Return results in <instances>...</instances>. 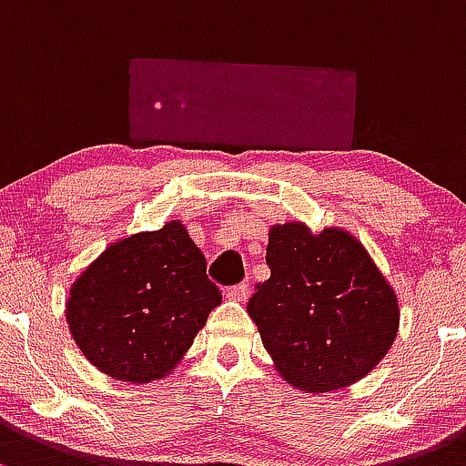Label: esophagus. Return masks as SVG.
<instances>
[{
    "mask_svg": "<svg viewBox=\"0 0 466 466\" xmlns=\"http://www.w3.org/2000/svg\"><path fill=\"white\" fill-rule=\"evenodd\" d=\"M248 286L246 283H237V286L225 288V297L232 299V301H246L248 299Z\"/></svg>",
    "mask_w": 466,
    "mask_h": 466,
    "instance_id": "obj_1",
    "label": "esophagus"
}]
</instances>
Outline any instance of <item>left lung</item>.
Returning a JSON list of instances; mask_svg holds the SVG:
<instances>
[{"label":"left lung","instance_id":"left-lung-1","mask_svg":"<svg viewBox=\"0 0 466 466\" xmlns=\"http://www.w3.org/2000/svg\"><path fill=\"white\" fill-rule=\"evenodd\" d=\"M266 263L248 312L288 384L326 393L377 366L398 335V297L355 237L277 225Z\"/></svg>","mask_w":466,"mask_h":466}]
</instances>
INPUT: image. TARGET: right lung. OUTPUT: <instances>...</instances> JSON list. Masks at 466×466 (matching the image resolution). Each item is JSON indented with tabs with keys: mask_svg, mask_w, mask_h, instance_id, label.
Wrapping results in <instances>:
<instances>
[{
	"mask_svg": "<svg viewBox=\"0 0 466 466\" xmlns=\"http://www.w3.org/2000/svg\"><path fill=\"white\" fill-rule=\"evenodd\" d=\"M205 270L203 252L178 220L122 238L73 283V339L114 380L145 384L167 375L220 303Z\"/></svg>",
	"mask_w": 466,
	"mask_h": 466,
	"instance_id": "obj_1",
	"label": "right lung"
}]
</instances>
